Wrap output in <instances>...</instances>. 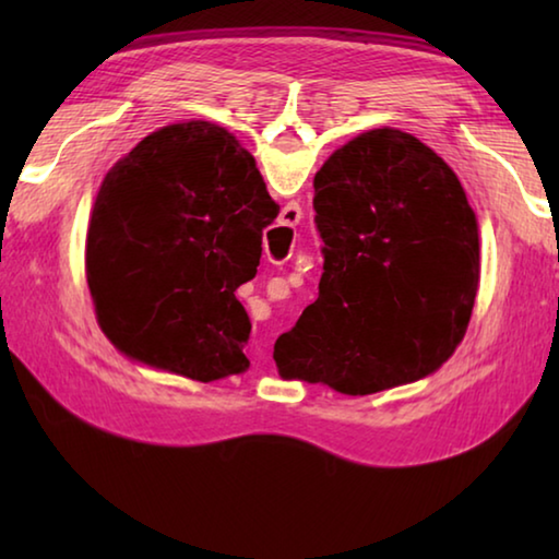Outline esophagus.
Segmentation results:
<instances>
[{"mask_svg": "<svg viewBox=\"0 0 559 559\" xmlns=\"http://www.w3.org/2000/svg\"><path fill=\"white\" fill-rule=\"evenodd\" d=\"M300 219H302V212H300L298 204L290 202V204L283 206V212H281V224H283V226H298ZM249 355H251L253 359H261L263 355H266V349L261 347V343H251Z\"/></svg>", "mask_w": 559, "mask_h": 559, "instance_id": "obj_1", "label": "esophagus"}]
</instances>
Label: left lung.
<instances>
[{"label":"left lung","mask_w":559,"mask_h":559,"mask_svg":"<svg viewBox=\"0 0 559 559\" xmlns=\"http://www.w3.org/2000/svg\"><path fill=\"white\" fill-rule=\"evenodd\" d=\"M318 300L273 345L286 380L362 396L441 367L466 333L478 222L453 169L409 132L377 128L316 175Z\"/></svg>","instance_id":"1"}]
</instances>
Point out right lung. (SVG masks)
<instances>
[{
    "label": "right lung",
    "instance_id": "obj_1",
    "mask_svg": "<svg viewBox=\"0 0 559 559\" xmlns=\"http://www.w3.org/2000/svg\"><path fill=\"white\" fill-rule=\"evenodd\" d=\"M278 210L224 128L189 120L140 140L91 212L86 276L103 333L197 382L243 372L251 320L234 290L257 276Z\"/></svg>",
    "mask_w": 559,
    "mask_h": 559
}]
</instances>
